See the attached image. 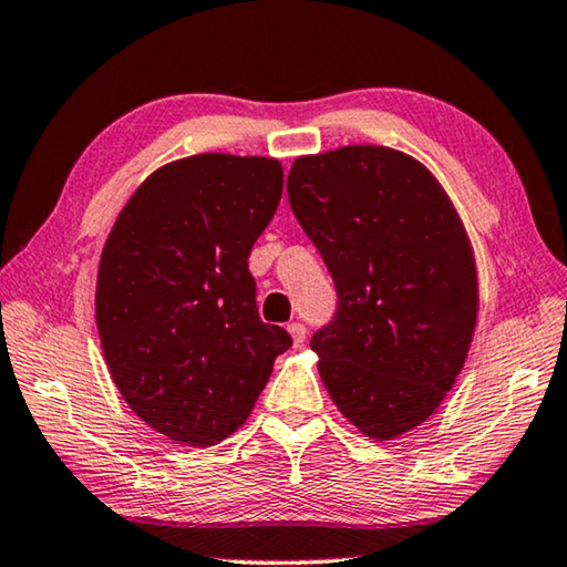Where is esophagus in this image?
I'll use <instances>...</instances> for the list:
<instances>
[{
    "instance_id": "obj_1",
    "label": "esophagus",
    "mask_w": 567,
    "mask_h": 567,
    "mask_svg": "<svg viewBox=\"0 0 567 567\" xmlns=\"http://www.w3.org/2000/svg\"><path fill=\"white\" fill-rule=\"evenodd\" d=\"M287 331H290V337H292V343H295V347H302V343H305V334H307V331H305V324H297V321H295V324L287 327Z\"/></svg>"
}]
</instances>
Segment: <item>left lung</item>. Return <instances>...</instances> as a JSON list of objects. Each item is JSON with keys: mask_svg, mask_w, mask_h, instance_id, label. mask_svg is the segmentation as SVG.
Returning <instances> with one entry per match:
<instances>
[{"mask_svg": "<svg viewBox=\"0 0 567 567\" xmlns=\"http://www.w3.org/2000/svg\"><path fill=\"white\" fill-rule=\"evenodd\" d=\"M292 214L339 307L309 347L339 413L371 440L423 425L452 391L480 315L474 250L423 162L349 144L292 162Z\"/></svg>", "mask_w": 567, "mask_h": 567, "instance_id": "1", "label": "left lung"}]
</instances>
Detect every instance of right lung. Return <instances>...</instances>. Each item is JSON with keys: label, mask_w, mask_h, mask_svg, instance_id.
<instances>
[{"label": "right lung", "mask_w": 567, "mask_h": 567, "mask_svg": "<svg viewBox=\"0 0 567 567\" xmlns=\"http://www.w3.org/2000/svg\"><path fill=\"white\" fill-rule=\"evenodd\" d=\"M280 198L277 159L194 154L152 172L105 240L95 324L107 371L132 413L179 445L230 437L292 347L260 321L248 270Z\"/></svg>", "instance_id": "right-lung-1"}]
</instances>
